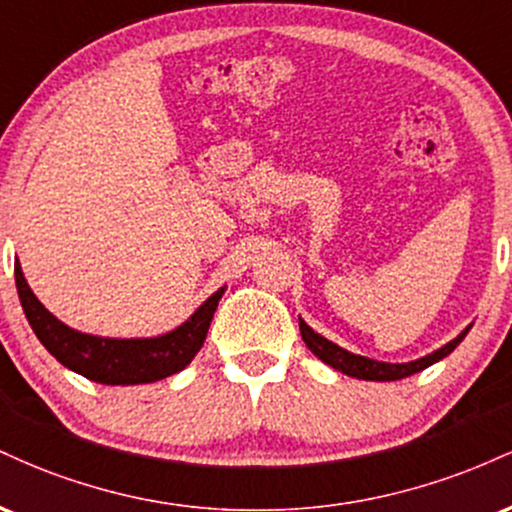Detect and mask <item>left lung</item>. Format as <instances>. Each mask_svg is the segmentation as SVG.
Returning a JSON list of instances; mask_svg holds the SVG:
<instances>
[{
	"instance_id": "1",
	"label": "left lung",
	"mask_w": 512,
	"mask_h": 512,
	"mask_svg": "<svg viewBox=\"0 0 512 512\" xmlns=\"http://www.w3.org/2000/svg\"><path fill=\"white\" fill-rule=\"evenodd\" d=\"M298 325H301V337H303L305 346H308V349L313 351V354L320 358L322 363H327V366H332L334 370H342L344 375H351V378L378 380V383L409 378V375H414V373H419V370L433 366V363H438L440 358L452 354V351H455V346L460 344L464 337H467L469 327H472L469 325L467 330H462L455 339H452V342L440 346V349H436L433 354H428L424 358H416V361H409V363H385V361H373V358L351 354V351H346V349H342V346H337L334 342H330V339L322 337V334H317L313 327L305 325L301 317H298Z\"/></svg>"
}]
</instances>
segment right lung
<instances>
[{
  "label": "right lung",
  "instance_id": "obj_1",
  "mask_svg": "<svg viewBox=\"0 0 512 512\" xmlns=\"http://www.w3.org/2000/svg\"><path fill=\"white\" fill-rule=\"evenodd\" d=\"M14 276L23 313H26L28 325L33 327L40 344L64 368L103 385L156 383V380L168 378V375L180 373L182 368L190 366V361L207 339L211 317H214L216 305H219L223 291H226L219 289L211 293L207 301L199 305L180 327L161 334V337L110 339L72 330V327L57 320L35 298L19 262L14 264Z\"/></svg>",
  "mask_w": 512,
  "mask_h": 512
}]
</instances>
